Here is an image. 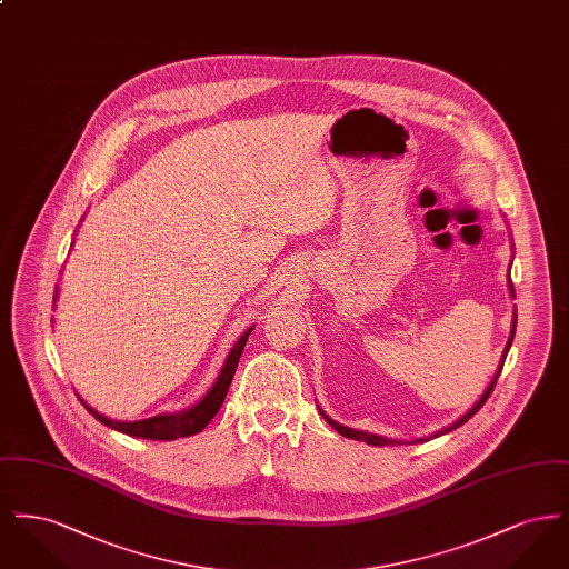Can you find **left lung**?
I'll use <instances>...</instances> for the list:
<instances>
[{
  "instance_id": "1",
  "label": "left lung",
  "mask_w": 569,
  "mask_h": 569,
  "mask_svg": "<svg viewBox=\"0 0 569 569\" xmlns=\"http://www.w3.org/2000/svg\"><path fill=\"white\" fill-rule=\"evenodd\" d=\"M515 260V258H512ZM510 267H512V262H510ZM508 288H510V297L516 298L515 295V283H512V279H510V272H508ZM515 332H516V309L515 316H512V330H510V339H508V343H506V350L501 353V360H499V367H497V371H495V376L490 379V383H488L487 388H485V392L480 395V399L473 403V406L469 407L462 416H460L459 420H455L452 425H448V427H443L441 431H435L433 435H427V437H418V439H409V441H401V439H390V437H381V435L376 433H365V431H356V429H350V427H343V425H339V422H335L328 413H326L322 407L318 406V411L322 413V418H325L326 422L337 431L339 435H343V437H350V439H356V441H365V443H371V446H395V443H422V441H429V439H433V437H439V435L450 433V431H455V429H459L460 425H465L480 407L487 403L488 397H490V392H492V388H495V383H497V378H499V373H501V367H503V360H506V356L510 352V346H512V341H515Z\"/></svg>"
}]
</instances>
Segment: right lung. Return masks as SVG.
Listing matches in <instances>:
<instances>
[{"instance_id":"add662e5","label":"right lung","mask_w":569,"mask_h":569,"mask_svg":"<svg viewBox=\"0 0 569 569\" xmlns=\"http://www.w3.org/2000/svg\"><path fill=\"white\" fill-rule=\"evenodd\" d=\"M72 244H74V241H72ZM57 290L59 288H54V298H57ZM251 330H253V326H249L243 335L237 339V343L226 356V362H223L219 376L213 381V386L207 390V395L198 403H193L183 411L158 413V416H151V418H144V420H134V422H121V420H110L109 416H104L98 409L87 406L82 399L81 403L87 407V411L96 420H100L104 427L114 429L119 433L142 437V439H158V441H172V439H179V437L200 433L213 420V416L219 411V407L228 395L230 381L234 378L237 365L241 360V353H243L244 343H247V337L251 335Z\"/></svg>"}]
</instances>
